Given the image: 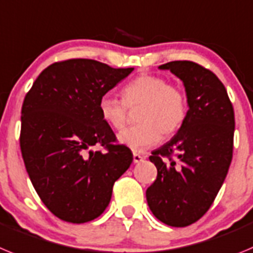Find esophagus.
I'll return each instance as SVG.
<instances>
[{"instance_id":"34e87169","label":"esophagus","mask_w":253,"mask_h":253,"mask_svg":"<svg viewBox=\"0 0 253 253\" xmlns=\"http://www.w3.org/2000/svg\"><path fill=\"white\" fill-rule=\"evenodd\" d=\"M142 160H143V156H142V155H140V154H133V163L137 164V163H140V161H142Z\"/></svg>"}]
</instances>
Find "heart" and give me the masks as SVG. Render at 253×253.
Here are the masks:
<instances>
[{
    "label": "heart",
    "mask_w": 253,
    "mask_h": 253,
    "mask_svg": "<svg viewBox=\"0 0 253 253\" xmlns=\"http://www.w3.org/2000/svg\"><path fill=\"white\" fill-rule=\"evenodd\" d=\"M138 106L140 125L118 135L120 142L135 152L156 145L161 133L165 137L175 135L188 115V99L183 89L152 74H142L128 82L122 88V99L104 94L98 102L102 120L117 131L126 126L128 108Z\"/></svg>",
    "instance_id": "1"
}]
</instances>
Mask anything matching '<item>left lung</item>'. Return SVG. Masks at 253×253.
Here are the masks:
<instances>
[{"label": "left lung", "instance_id": "obj_1", "mask_svg": "<svg viewBox=\"0 0 253 253\" xmlns=\"http://www.w3.org/2000/svg\"><path fill=\"white\" fill-rule=\"evenodd\" d=\"M184 83L188 115L176 135L150 161L158 169L147 188L152 214L171 227H186L203 217L226 179L233 155L234 111L214 73L194 61L160 65Z\"/></svg>", "mask_w": 253, "mask_h": 253}]
</instances>
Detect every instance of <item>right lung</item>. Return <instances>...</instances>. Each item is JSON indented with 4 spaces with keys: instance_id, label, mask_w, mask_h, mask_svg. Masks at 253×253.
Segmentation results:
<instances>
[{
    "instance_id": "1",
    "label": "right lung",
    "mask_w": 253,
    "mask_h": 253,
    "mask_svg": "<svg viewBox=\"0 0 253 253\" xmlns=\"http://www.w3.org/2000/svg\"><path fill=\"white\" fill-rule=\"evenodd\" d=\"M132 70L92 59L58 61L25 95L20 133L25 168L42 203L61 220L99 217L113 184L133 160L98 110L101 97ZM93 146L105 151L93 152Z\"/></svg>"
}]
</instances>
